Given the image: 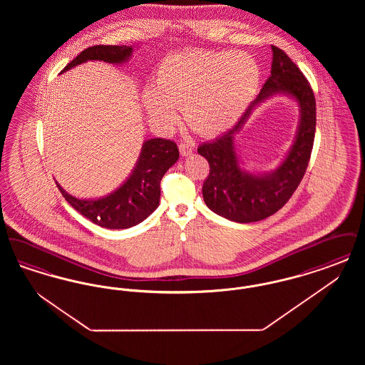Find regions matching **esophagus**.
Instances as JSON below:
<instances>
[{
    "label": "esophagus",
    "instance_id": "esophagus-1",
    "mask_svg": "<svg viewBox=\"0 0 365 365\" xmlns=\"http://www.w3.org/2000/svg\"><path fill=\"white\" fill-rule=\"evenodd\" d=\"M179 152L183 157L190 156L191 153L194 152V145L190 142H180L179 143Z\"/></svg>",
    "mask_w": 365,
    "mask_h": 365
}]
</instances>
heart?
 Returning <instances> with one entry per match:
<instances>
[{
	"label": "heart",
	"instance_id": "1",
	"mask_svg": "<svg viewBox=\"0 0 365 365\" xmlns=\"http://www.w3.org/2000/svg\"><path fill=\"white\" fill-rule=\"evenodd\" d=\"M259 86V64L246 53H175L160 64L153 88L143 91V105L165 124L176 119V109H183L197 134L213 137L242 118Z\"/></svg>",
	"mask_w": 365,
	"mask_h": 365
}]
</instances>
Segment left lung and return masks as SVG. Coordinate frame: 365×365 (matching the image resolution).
<instances>
[{
	"label": "left lung",
	"mask_w": 365,
	"mask_h": 365,
	"mask_svg": "<svg viewBox=\"0 0 365 365\" xmlns=\"http://www.w3.org/2000/svg\"><path fill=\"white\" fill-rule=\"evenodd\" d=\"M271 76L256 100L231 130L198 148V155L205 157L210 167L202 186L207 207L237 223L259 222L278 212L302 180L312 153L316 130V103L312 88L286 53L277 46H271ZM277 95L287 96L299 105L300 119L295 139L275 170L253 173L244 168L236 153L235 137L252 110Z\"/></svg>",
	"instance_id": "left-lung-1"
}]
</instances>
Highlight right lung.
<instances>
[{"mask_svg": "<svg viewBox=\"0 0 365 365\" xmlns=\"http://www.w3.org/2000/svg\"><path fill=\"white\" fill-rule=\"evenodd\" d=\"M138 45L87 48L76 56L61 73L87 61H104L108 64H124ZM179 158L174 140L150 138L143 140L138 160L122 185L109 194L97 198H78L64 190L56 182L63 197L72 208L78 210L97 226L110 230H124L137 226L148 219L160 204V182L164 174Z\"/></svg>", "mask_w": 365, "mask_h": 365, "instance_id": "obj_1", "label": "right lung"}]
</instances>
